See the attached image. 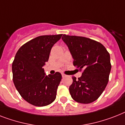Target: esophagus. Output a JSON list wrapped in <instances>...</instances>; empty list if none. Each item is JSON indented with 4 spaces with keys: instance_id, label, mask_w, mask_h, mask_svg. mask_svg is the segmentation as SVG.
<instances>
[{
    "instance_id": "obj_1",
    "label": "esophagus",
    "mask_w": 125,
    "mask_h": 125,
    "mask_svg": "<svg viewBox=\"0 0 125 125\" xmlns=\"http://www.w3.org/2000/svg\"><path fill=\"white\" fill-rule=\"evenodd\" d=\"M62 76L63 78H64V77L66 76V75L64 74H62Z\"/></svg>"
}]
</instances>
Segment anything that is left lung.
Wrapping results in <instances>:
<instances>
[{"mask_svg":"<svg viewBox=\"0 0 125 125\" xmlns=\"http://www.w3.org/2000/svg\"><path fill=\"white\" fill-rule=\"evenodd\" d=\"M62 39L69 47L73 65L82 72L73 76L69 87L71 97L78 103H91L101 96L108 82L111 70L110 54L101 43L83 36L63 34Z\"/></svg>","mask_w":125,"mask_h":125,"instance_id":"8db88e82","label":"left lung"}]
</instances>
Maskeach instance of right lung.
<instances>
[{"mask_svg": "<svg viewBox=\"0 0 125 125\" xmlns=\"http://www.w3.org/2000/svg\"><path fill=\"white\" fill-rule=\"evenodd\" d=\"M62 36H38L22 45L15 55L12 64L13 83L22 98L31 105L46 106L56 99L62 74L56 72L47 76L43 66Z\"/></svg>", "mask_w": 125, "mask_h": 125, "instance_id": "add662e5", "label": "right lung"}]
</instances>
